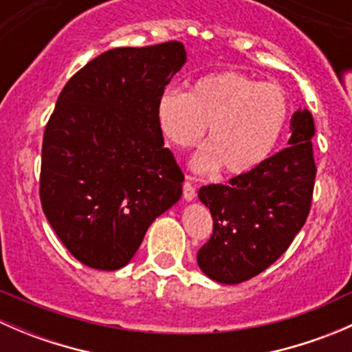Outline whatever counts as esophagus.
I'll return each mask as SVG.
<instances>
[{
	"label": "esophagus",
	"instance_id": "34e87169",
	"mask_svg": "<svg viewBox=\"0 0 352 352\" xmlns=\"http://www.w3.org/2000/svg\"><path fill=\"white\" fill-rule=\"evenodd\" d=\"M196 197V187L190 182H184V199L186 201H192Z\"/></svg>",
	"mask_w": 352,
	"mask_h": 352
}]
</instances>
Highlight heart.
<instances>
[{
  "mask_svg": "<svg viewBox=\"0 0 352 352\" xmlns=\"http://www.w3.org/2000/svg\"><path fill=\"white\" fill-rule=\"evenodd\" d=\"M286 91L239 71H216L190 85L189 94L166 90L156 104L163 136L179 148L197 146L209 124L206 148L194 158L197 172L223 166L245 175L271 156L287 119Z\"/></svg>",
  "mask_w": 352,
  "mask_h": 352,
  "instance_id": "b5f03b06",
  "label": "heart"
}]
</instances>
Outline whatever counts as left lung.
<instances>
[{"instance_id": "8db88e82", "label": "left lung", "mask_w": 352, "mask_h": 352, "mask_svg": "<svg viewBox=\"0 0 352 352\" xmlns=\"http://www.w3.org/2000/svg\"><path fill=\"white\" fill-rule=\"evenodd\" d=\"M289 146L226 186L199 189L212 216V235L197 252L201 271L212 281L239 285L274 264L307 221L315 186L314 117L296 110Z\"/></svg>"}]
</instances>
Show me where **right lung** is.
Returning <instances> with one entry per match:
<instances>
[{
	"instance_id": "right-lung-1",
	"label": "right lung",
	"mask_w": 352,
	"mask_h": 352,
	"mask_svg": "<svg viewBox=\"0 0 352 352\" xmlns=\"http://www.w3.org/2000/svg\"><path fill=\"white\" fill-rule=\"evenodd\" d=\"M177 41L117 47L66 83L42 141L41 202L81 264L117 271L182 196L184 173L163 148L156 104L186 65Z\"/></svg>"
}]
</instances>
